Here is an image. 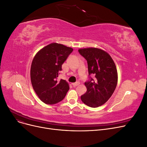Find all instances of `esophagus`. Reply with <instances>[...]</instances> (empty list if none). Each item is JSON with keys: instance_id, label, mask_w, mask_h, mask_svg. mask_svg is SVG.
Here are the masks:
<instances>
[{"instance_id": "esophagus-1", "label": "esophagus", "mask_w": 147, "mask_h": 147, "mask_svg": "<svg viewBox=\"0 0 147 147\" xmlns=\"http://www.w3.org/2000/svg\"><path fill=\"white\" fill-rule=\"evenodd\" d=\"M79 84H80V82H76V83H72V86H73L74 87H76V86H77L78 85H79Z\"/></svg>"}]
</instances>
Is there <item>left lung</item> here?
I'll return each instance as SVG.
<instances>
[{
  "instance_id": "1",
  "label": "left lung",
  "mask_w": 147,
  "mask_h": 147,
  "mask_svg": "<svg viewBox=\"0 0 147 147\" xmlns=\"http://www.w3.org/2000/svg\"><path fill=\"white\" fill-rule=\"evenodd\" d=\"M78 51L88 63L89 75L95 78L84 83L87 91L81 96L84 104L98 107L112 96L118 83V72L112 57L107 52L97 48H84Z\"/></svg>"
}]
</instances>
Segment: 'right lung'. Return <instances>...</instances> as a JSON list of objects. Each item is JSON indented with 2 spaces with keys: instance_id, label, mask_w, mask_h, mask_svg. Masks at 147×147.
I'll list each match as a JSON object with an SVG mask.
<instances>
[{
  "instance_id": "add662e5",
  "label": "right lung",
  "mask_w": 147,
  "mask_h": 147,
  "mask_svg": "<svg viewBox=\"0 0 147 147\" xmlns=\"http://www.w3.org/2000/svg\"><path fill=\"white\" fill-rule=\"evenodd\" d=\"M73 51L63 44L51 43L35 55L30 67V80L38 97L46 104H55L63 100L69 90L64 80H56L62 65Z\"/></svg>"
}]
</instances>
